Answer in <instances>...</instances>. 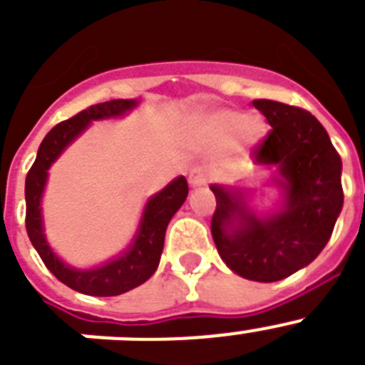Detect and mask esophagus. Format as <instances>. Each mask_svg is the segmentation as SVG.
<instances>
[{
	"label": "esophagus",
	"mask_w": 365,
	"mask_h": 365,
	"mask_svg": "<svg viewBox=\"0 0 365 365\" xmlns=\"http://www.w3.org/2000/svg\"><path fill=\"white\" fill-rule=\"evenodd\" d=\"M188 182L193 188H201V186L206 185V173L202 168H193L188 175Z\"/></svg>",
	"instance_id": "1"
}]
</instances>
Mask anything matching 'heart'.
I'll return each instance as SVG.
<instances>
[{
    "mask_svg": "<svg viewBox=\"0 0 365 365\" xmlns=\"http://www.w3.org/2000/svg\"><path fill=\"white\" fill-rule=\"evenodd\" d=\"M201 135L208 144H230L237 153H247L265 138L267 122L259 115H245L234 109H221L201 120Z\"/></svg>",
    "mask_w": 365,
    "mask_h": 365,
    "instance_id": "1",
    "label": "heart"
}]
</instances>
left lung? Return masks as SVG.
Listing matches in <instances>:
<instances>
[{
    "label": "left lung",
    "mask_w": 365,
    "mask_h": 365,
    "mask_svg": "<svg viewBox=\"0 0 365 365\" xmlns=\"http://www.w3.org/2000/svg\"><path fill=\"white\" fill-rule=\"evenodd\" d=\"M270 131L252 148L257 164H276L285 202L257 219L241 195L212 186V237L221 259L247 279L279 282L307 267L324 250L344 205L341 159L311 113L274 100H254Z\"/></svg>",
    "instance_id": "8db88e82"
}]
</instances>
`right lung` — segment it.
I'll return each instance as SVG.
<instances>
[{
    "instance_id": "1",
    "label": "right lung",
    "mask_w": 365,
    "mask_h": 365,
    "mask_svg": "<svg viewBox=\"0 0 365 365\" xmlns=\"http://www.w3.org/2000/svg\"><path fill=\"white\" fill-rule=\"evenodd\" d=\"M135 100H108L102 104L89 106L80 111L78 115L60 122L45 135L38 150L36 160L31 166L25 179V227H27L29 240L32 247L36 248L45 267L56 276L62 283L71 287L73 291L89 296H118L131 291L140 283L151 278L157 270L164 247V234L168 222L179 210L186 195H188V182L185 177H177L173 182L159 192L153 199H150L144 210L140 228L131 245L120 257L109 261L106 265L91 270H76L67 267L53 254L51 247L45 241L43 227H41L40 199L43 193L47 170L58 159V155L66 150L69 143L78 137L86 130L89 122L98 118L117 117L128 109L135 108Z\"/></svg>"
}]
</instances>
